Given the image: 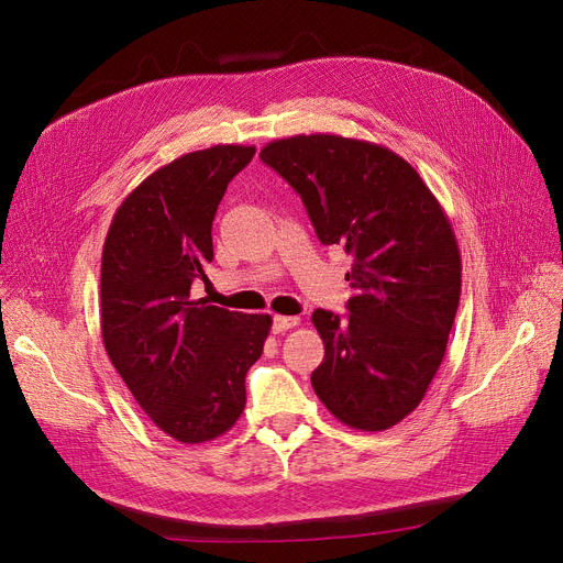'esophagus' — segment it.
<instances>
[{
	"label": "esophagus",
	"instance_id": "esophagus-1",
	"mask_svg": "<svg viewBox=\"0 0 563 563\" xmlns=\"http://www.w3.org/2000/svg\"><path fill=\"white\" fill-rule=\"evenodd\" d=\"M299 323H301L299 317L276 314V317H274V331H276V333H285V331H289V329H294V327H299Z\"/></svg>",
	"mask_w": 563,
	"mask_h": 563
}]
</instances>
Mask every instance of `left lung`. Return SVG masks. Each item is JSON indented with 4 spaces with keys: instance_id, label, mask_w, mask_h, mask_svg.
I'll list each match as a JSON object with an SVG mask.
<instances>
[{
    "instance_id": "obj_1",
    "label": "left lung",
    "mask_w": 563,
    "mask_h": 563,
    "mask_svg": "<svg viewBox=\"0 0 563 563\" xmlns=\"http://www.w3.org/2000/svg\"><path fill=\"white\" fill-rule=\"evenodd\" d=\"M260 159L306 205L321 244L353 266L346 317L314 310L323 361L310 380L346 427L383 431L418 408L461 299V253L440 202L393 151L335 134L266 143Z\"/></svg>"
}]
</instances>
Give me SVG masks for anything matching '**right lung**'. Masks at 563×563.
<instances>
[{"label":"right lung","mask_w":563,"mask_h":563,"mask_svg":"<svg viewBox=\"0 0 563 563\" xmlns=\"http://www.w3.org/2000/svg\"><path fill=\"white\" fill-rule=\"evenodd\" d=\"M253 145H214L162 166L123 200L102 249L100 310L109 361L164 433L189 442L225 433L246 406L269 314L191 299L207 280L212 221Z\"/></svg>","instance_id":"right-lung-1"}]
</instances>
